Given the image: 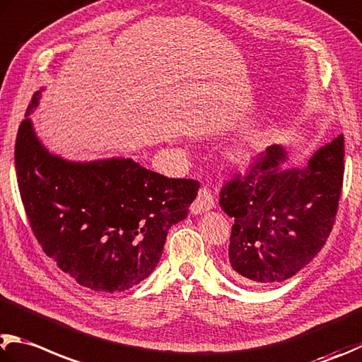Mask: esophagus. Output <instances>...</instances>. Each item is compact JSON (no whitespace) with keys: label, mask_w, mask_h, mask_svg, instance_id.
Masks as SVG:
<instances>
[{"label":"esophagus","mask_w":362,"mask_h":362,"mask_svg":"<svg viewBox=\"0 0 362 362\" xmlns=\"http://www.w3.org/2000/svg\"><path fill=\"white\" fill-rule=\"evenodd\" d=\"M215 206V199H214V194L210 192L209 187H201L198 196H196V199L192 204V212L193 214H202L206 212V210L212 209Z\"/></svg>","instance_id":"1"}]
</instances>
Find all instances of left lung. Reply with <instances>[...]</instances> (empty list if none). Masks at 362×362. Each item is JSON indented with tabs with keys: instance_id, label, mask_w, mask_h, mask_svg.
I'll return each instance as SVG.
<instances>
[{
	"instance_id": "left-lung-1",
	"label": "left lung",
	"mask_w": 362,
	"mask_h": 362,
	"mask_svg": "<svg viewBox=\"0 0 362 362\" xmlns=\"http://www.w3.org/2000/svg\"><path fill=\"white\" fill-rule=\"evenodd\" d=\"M344 136L321 147L305 168L285 169L284 147L261 152L220 189L233 216L229 272L245 285L279 284L308 264L332 231L344 185Z\"/></svg>"
}]
</instances>
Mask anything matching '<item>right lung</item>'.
Returning a JSON list of instances; mask_svg holds the SVG:
<instances>
[{
	"label": "right lung",
	"mask_w": 362,
	"mask_h": 362,
	"mask_svg": "<svg viewBox=\"0 0 362 362\" xmlns=\"http://www.w3.org/2000/svg\"><path fill=\"white\" fill-rule=\"evenodd\" d=\"M18 127L16 173L26 218L44 253L82 286L124 291L147 279L169 228L188 215L199 182L169 179L129 158L72 163L37 141L30 110Z\"/></svg>",
	"instance_id": "1"
}]
</instances>
